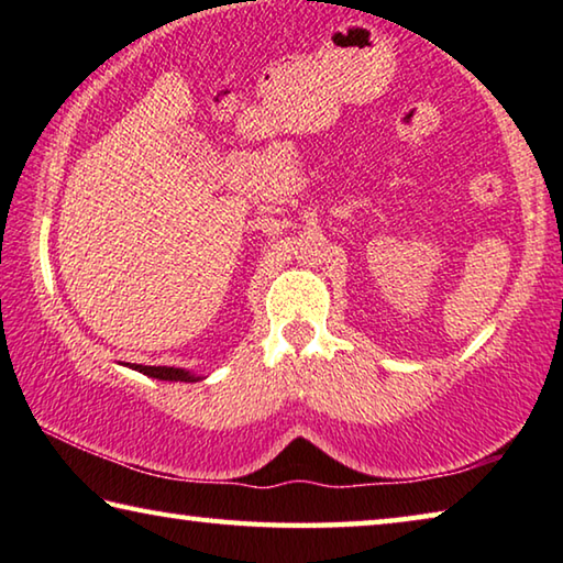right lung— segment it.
Returning a JSON list of instances; mask_svg holds the SVG:
<instances>
[{"label": "right lung", "mask_w": 563, "mask_h": 563, "mask_svg": "<svg viewBox=\"0 0 563 563\" xmlns=\"http://www.w3.org/2000/svg\"><path fill=\"white\" fill-rule=\"evenodd\" d=\"M126 367L136 369V373H144L154 379H168V383H198V379H203L201 375L190 373V369L184 367H156V365H131L126 362Z\"/></svg>", "instance_id": "add662e5"}]
</instances>
